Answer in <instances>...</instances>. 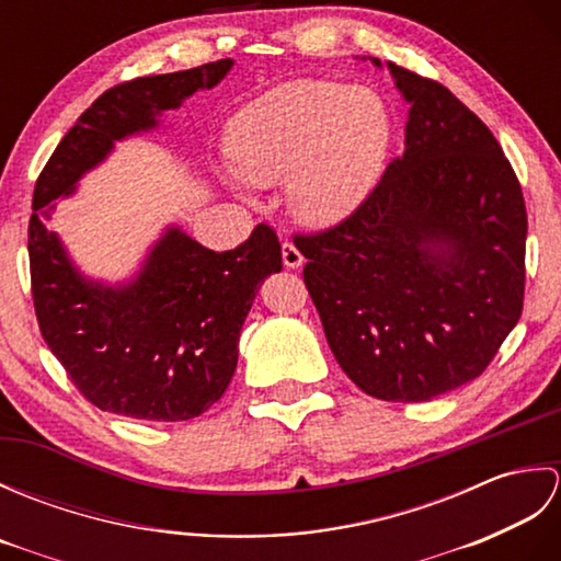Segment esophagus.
Listing matches in <instances>:
<instances>
[{"label": "esophagus", "mask_w": 561, "mask_h": 561, "mask_svg": "<svg viewBox=\"0 0 561 561\" xmlns=\"http://www.w3.org/2000/svg\"><path fill=\"white\" fill-rule=\"evenodd\" d=\"M282 260H284V267H289V270H299L304 265V255L299 253V248H296L291 241L282 243Z\"/></svg>", "instance_id": "34e87169"}]
</instances>
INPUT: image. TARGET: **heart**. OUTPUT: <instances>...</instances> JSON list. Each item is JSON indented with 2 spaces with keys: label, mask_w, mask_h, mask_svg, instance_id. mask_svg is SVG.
Listing matches in <instances>:
<instances>
[{
  "label": "heart",
  "mask_w": 561,
  "mask_h": 561,
  "mask_svg": "<svg viewBox=\"0 0 561 561\" xmlns=\"http://www.w3.org/2000/svg\"><path fill=\"white\" fill-rule=\"evenodd\" d=\"M226 139L238 175L257 185L287 178L294 217L325 229L374 193L392 145V115L371 87L294 79L245 103Z\"/></svg>",
  "instance_id": "obj_1"
}]
</instances>
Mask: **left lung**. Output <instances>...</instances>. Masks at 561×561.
<instances>
[{"mask_svg":"<svg viewBox=\"0 0 561 561\" xmlns=\"http://www.w3.org/2000/svg\"><path fill=\"white\" fill-rule=\"evenodd\" d=\"M388 69L410 103L402 157L352 217L294 243L342 371L378 400L426 402L478 378L516 328L528 217L490 127Z\"/></svg>","mask_w":561,"mask_h":561,"instance_id":"1","label":"left lung"}]
</instances>
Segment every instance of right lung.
Wrapping results in <instances>:
<instances>
[{"label":"right lung","instance_id":"add662e5","mask_svg":"<svg viewBox=\"0 0 561 561\" xmlns=\"http://www.w3.org/2000/svg\"><path fill=\"white\" fill-rule=\"evenodd\" d=\"M233 59L108 89L59 141L33 190L28 257L43 340L81 396L99 410L147 422L195 420L217 402L238 364V337L260 284L282 270V245L257 224L226 253L169 226L133 279L108 284L83 274L57 231V197L115 149V141L161 125L197 91L214 89Z\"/></svg>","mask_w":561,"mask_h":561}]
</instances>
